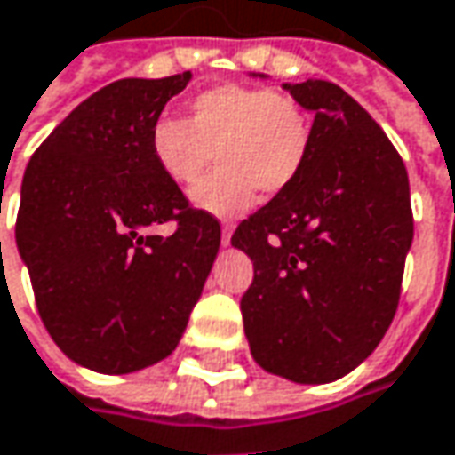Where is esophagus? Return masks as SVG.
Instances as JSON below:
<instances>
[{
    "label": "esophagus",
    "instance_id": "1",
    "mask_svg": "<svg viewBox=\"0 0 455 455\" xmlns=\"http://www.w3.org/2000/svg\"><path fill=\"white\" fill-rule=\"evenodd\" d=\"M230 235H233V225L225 222V225H222V245H225V248L230 245Z\"/></svg>",
    "mask_w": 455,
    "mask_h": 455
}]
</instances>
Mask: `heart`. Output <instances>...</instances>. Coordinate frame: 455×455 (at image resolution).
<instances>
[{
	"label": "heart",
	"mask_w": 455,
	"mask_h": 455,
	"mask_svg": "<svg viewBox=\"0 0 455 455\" xmlns=\"http://www.w3.org/2000/svg\"><path fill=\"white\" fill-rule=\"evenodd\" d=\"M312 146L309 117L291 97L263 86L222 84L196 94L189 120H153L148 148L161 173L194 184L217 153L215 173L202 179L189 199L217 217L248 212L259 192L282 194L302 173Z\"/></svg>",
	"instance_id": "heart-1"
}]
</instances>
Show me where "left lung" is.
<instances>
[{"instance_id": "left-lung-1", "label": "left lung", "mask_w": 455, "mask_h": 455, "mask_svg": "<svg viewBox=\"0 0 455 455\" xmlns=\"http://www.w3.org/2000/svg\"><path fill=\"white\" fill-rule=\"evenodd\" d=\"M282 89L315 115L312 146L297 181L230 240L253 261L240 312L263 371L328 384L374 353L397 312L412 245L410 179L384 130L338 84Z\"/></svg>"}]
</instances>
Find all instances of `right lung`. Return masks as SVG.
<instances>
[{
    "label": "right lung",
    "mask_w": 455,
    "mask_h": 455,
    "mask_svg": "<svg viewBox=\"0 0 455 455\" xmlns=\"http://www.w3.org/2000/svg\"><path fill=\"white\" fill-rule=\"evenodd\" d=\"M192 71L92 94L30 158L17 251L40 320L74 363L132 374L179 346L220 251V222L156 166L148 132ZM173 219L177 230L156 227Z\"/></svg>",
    "instance_id": "1"
}]
</instances>
